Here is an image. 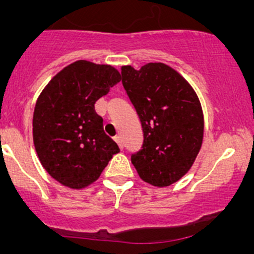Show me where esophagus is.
I'll use <instances>...</instances> for the list:
<instances>
[{
	"label": "esophagus",
	"mask_w": 254,
	"mask_h": 254,
	"mask_svg": "<svg viewBox=\"0 0 254 254\" xmlns=\"http://www.w3.org/2000/svg\"><path fill=\"white\" fill-rule=\"evenodd\" d=\"M114 140H115V142H117L118 145H119V147L122 148V150H123V147H124V145H123V140H122V137H120L119 135H118V136H115V137H114Z\"/></svg>",
	"instance_id": "esophagus-1"
}]
</instances>
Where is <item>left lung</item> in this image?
<instances>
[{"label":"left lung","instance_id":"8db88e82","mask_svg":"<svg viewBox=\"0 0 254 254\" xmlns=\"http://www.w3.org/2000/svg\"><path fill=\"white\" fill-rule=\"evenodd\" d=\"M122 82L141 122L143 143L131 155L140 178L168 187L193 166L204 135L198 96L172 67L150 63L140 70L122 67Z\"/></svg>","mask_w":254,"mask_h":254}]
</instances>
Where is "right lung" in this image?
Returning a JSON list of instances; mask_svg holds the SVG:
<instances>
[{"instance_id":"1","label":"right lung","mask_w":254,"mask_h":254,"mask_svg":"<svg viewBox=\"0 0 254 254\" xmlns=\"http://www.w3.org/2000/svg\"><path fill=\"white\" fill-rule=\"evenodd\" d=\"M120 79L111 65L78 60L54 76L40 93L33 141L43 167L63 186H89L120 151L94 111V103Z\"/></svg>"}]
</instances>
